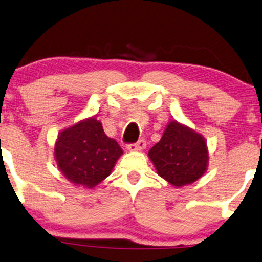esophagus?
Returning a JSON list of instances; mask_svg holds the SVG:
<instances>
[{
  "mask_svg": "<svg viewBox=\"0 0 262 262\" xmlns=\"http://www.w3.org/2000/svg\"><path fill=\"white\" fill-rule=\"evenodd\" d=\"M128 150L129 151H141L146 147V141L144 139H140L137 142H133V144H129L128 145Z\"/></svg>",
  "mask_w": 262,
  "mask_h": 262,
  "instance_id": "1",
  "label": "esophagus"
}]
</instances>
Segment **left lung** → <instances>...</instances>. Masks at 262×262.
<instances>
[{
	"label": "left lung",
	"mask_w": 262,
	"mask_h": 262,
	"mask_svg": "<svg viewBox=\"0 0 262 262\" xmlns=\"http://www.w3.org/2000/svg\"><path fill=\"white\" fill-rule=\"evenodd\" d=\"M148 156L158 175L174 186L193 183L207 169L208 150L204 139L178 122L168 124Z\"/></svg>",
	"instance_id": "obj_1"
}]
</instances>
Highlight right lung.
<instances>
[{
  "label": "right lung",
  "instance_id": "right-lung-1",
  "mask_svg": "<svg viewBox=\"0 0 262 262\" xmlns=\"http://www.w3.org/2000/svg\"><path fill=\"white\" fill-rule=\"evenodd\" d=\"M54 154L69 181L94 187L110 175L123 151L105 134L100 122L89 118L61 132Z\"/></svg>",
  "mask_w": 262,
  "mask_h": 262
}]
</instances>
